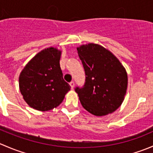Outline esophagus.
Listing matches in <instances>:
<instances>
[{
  "label": "esophagus",
  "mask_w": 153,
  "mask_h": 153,
  "mask_svg": "<svg viewBox=\"0 0 153 153\" xmlns=\"http://www.w3.org/2000/svg\"><path fill=\"white\" fill-rule=\"evenodd\" d=\"M69 85H70L72 89H73L74 86H75V83H74V81H71V82L69 83Z\"/></svg>",
  "instance_id": "1"
}]
</instances>
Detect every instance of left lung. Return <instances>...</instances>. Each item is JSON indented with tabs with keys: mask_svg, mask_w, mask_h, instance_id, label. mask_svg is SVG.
<instances>
[{
	"mask_svg": "<svg viewBox=\"0 0 153 153\" xmlns=\"http://www.w3.org/2000/svg\"><path fill=\"white\" fill-rule=\"evenodd\" d=\"M77 50L86 75L84 86L75 88L81 105L96 116L112 113L124 100L126 69L110 51L99 44H84Z\"/></svg>",
	"mask_w": 153,
	"mask_h": 153,
	"instance_id": "1",
	"label": "left lung"
}]
</instances>
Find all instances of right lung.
<instances>
[{
	"label": "right lung",
	"instance_id": "1",
	"mask_svg": "<svg viewBox=\"0 0 153 153\" xmlns=\"http://www.w3.org/2000/svg\"><path fill=\"white\" fill-rule=\"evenodd\" d=\"M61 51L43 49L24 67L19 75V89L27 104L39 111H49L61 104L70 86L60 67Z\"/></svg>",
	"mask_w": 153,
	"mask_h": 153
}]
</instances>
